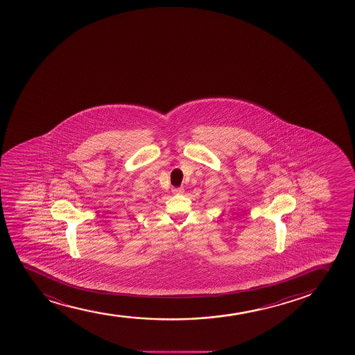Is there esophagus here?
Listing matches in <instances>:
<instances>
[{"instance_id":"obj_1","label":"esophagus","mask_w":355,"mask_h":355,"mask_svg":"<svg viewBox=\"0 0 355 355\" xmlns=\"http://www.w3.org/2000/svg\"><path fill=\"white\" fill-rule=\"evenodd\" d=\"M172 192L175 195H182V193H184V189L183 187H175V189H172Z\"/></svg>"}]
</instances>
